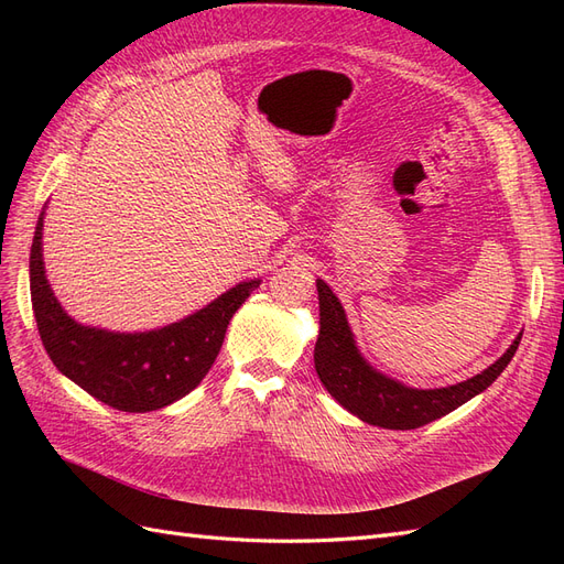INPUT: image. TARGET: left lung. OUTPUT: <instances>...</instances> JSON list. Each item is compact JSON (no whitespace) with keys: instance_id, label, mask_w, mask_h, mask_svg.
<instances>
[{"instance_id":"obj_1","label":"left lung","mask_w":564,"mask_h":564,"mask_svg":"<svg viewBox=\"0 0 564 564\" xmlns=\"http://www.w3.org/2000/svg\"><path fill=\"white\" fill-rule=\"evenodd\" d=\"M317 294L319 336L315 344V369L319 381L350 414L390 431L421 429V425L454 412L477 392L487 390L513 360L522 338L518 336L497 362L468 381L433 390L406 388L365 362V357L355 348L344 305L322 280H317Z\"/></svg>"}]
</instances>
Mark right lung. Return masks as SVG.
<instances>
[{"mask_svg": "<svg viewBox=\"0 0 564 564\" xmlns=\"http://www.w3.org/2000/svg\"><path fill=\"white\" fill-rule=\"evenodd\" d=\"M42 220L44 214L30 249V294L42 344L56 369L91 398L135 414L162 409L197 388L224 346L230 317L261 280L237 284L207 308L155 332L115 334L82 327L67 317L46 282Z\"/></svg>", "mask_w": 564, "mask_h": 564, "instance_id": "add662e5", "label": "right lung"}]
</instances>
